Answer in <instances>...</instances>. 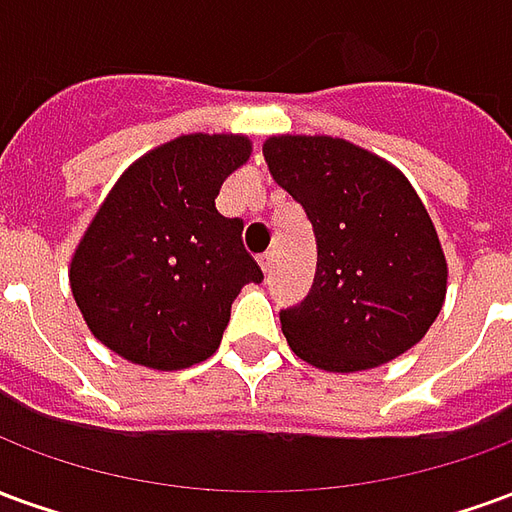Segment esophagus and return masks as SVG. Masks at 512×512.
Listing matches in <instances>:
<instances>
[{
    "instance_id": "34e87169",
    "label": "esophagus",
    "mask_w": 512,
    "mask_h": 512,
    "mask_svg": "<svg viewBox=\"0 0 512 512\" xmlns=\"http://www.w3.org/2000/svg\"><path fill=\"white\" fill-rule=\"evenodd\" d=\"M260 268H263V274H271V268H274V255L260 257Z\"/></svg>"
}]
</instances>
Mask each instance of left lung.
I'll use <instances>...</instances> for the list:
<instances>
[{"instance_id":"left-lung-1","label":"left lung","mask_w":512,"mask_h":512,"mask_svg":"<svg viewBox=\"0 0 512 512\" xmlns=\"http://www.w3.org/2000/svg\"><path fill=\"white\" fill-rule=\"evenodd\" d=\"M263 156L318 241L310 296L279 315L293 354L326 373H359L414 348L444 307L450 268L406 175L326 134L268 136Z\"/></svg>"}]
</instances>
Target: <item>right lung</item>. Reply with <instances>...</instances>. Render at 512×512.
<instances>
[{
    "label": "right lung",
    "mask_w": 512,
    "mask_h": 512,
    "mask_svg": "<svg viewBox=\"0 0 512 512\" xmlns=\"http://www.w3.org/2000/svg\"><path fill=\"white\" fill-rule=\"evenodd\" d=\"M249 156L244 134H180L109 189L68 266L76 307L109 351L172 373L219 348L233 299L263 279L241 244L244 222L216 211Z\"/></svg>",
    "instance_id": "add662e5"
}]
</instances>
